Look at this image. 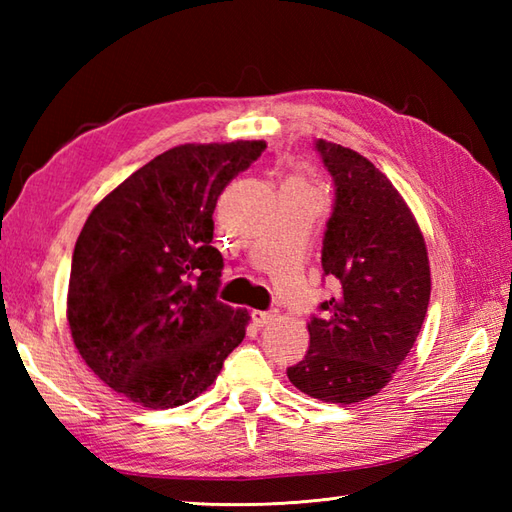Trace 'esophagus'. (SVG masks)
Returning a JSON list of instances; mask_svg holds the SVG:
<instances>
[{
  "label": "esophagus",
  "instance_id": "obj_1",
  "mask_svg": "<svg viewBox=\"0 0 512 512\" xmlns=\"http://www.w3.org/2000/svg\"><path fill=\"white\" fill-rule=\"evenodd\" d=\"M250 319H253L257 328H264V325L275 319V310H253L250 312Z\"/></svg>",
  "mask_w": 512,
  "mask_h": 512
}]
</instances>
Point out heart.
<instances>
[{
	"label": "heart",
	"instance_id": "b5f03b06",
	"mask_svg": "<svg viewBox=\"0 0 512 512\" xmlns=\"http://www.w3.org/2000/svg\"><path fill=\"white\" fill-rule=\"evenodd\" d=\"M290 182H295V184H301V182H299V180H290ZM301 187H303V184H301Z\"/></svg>",
	"mask_w": 512,
	"mask_h": 512
}]
</instances>
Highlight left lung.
<instances>
[{"label": "left lung", "instance_id": "left-lung-1", "mask_svg": "<svg viewBox=\"0 0 512 512\" xmlns=\"http://www.w3.org/2000/svg\"><path fill=\"white\" fill-rule=\"evenodd\" d=\"M334 184L321 266L339 281L308 323L310 350L288 367L303 394L352 405L383 389L427 317V246L394 184L356 151L314 140Z\"/></svg>", "mask_w": 512, "mask_h": 512}]
</instances>
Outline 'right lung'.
<instances>
[{
    "mask_svg": "<svg viewBox=\"0 0 512 512\" xmlns=\"http://www.w3.org/2000/svg\"><path fill=\"white\" fill-rule=\"evenodd\" d=\"M264 140L180 145L105 195L76 239L68 323L103 383L149 409L200 396L244 341L248 312L217 299L213 211Z\"/></svg>",
    "mask_w": 512,
    "mask_h": 512,
    "instance_id": "right-lung-1",
    "label": "right lung"
}]
</instances>
